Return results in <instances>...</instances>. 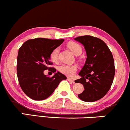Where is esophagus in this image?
Returning a JSON list of instances; mask_svg holds the SVG:
<instances>
[{
    "label": "esophagus",
    "mask_w": 130,
    "mask_h": 130,
    "mask_svg": "<svg viewBox=\"0 0 130 130\" xmlns=\"http://www.w3.org/2000/svg\"><path fill=\"white\" fill-rule=\"evenodd\" d=\"M68 80L69 81V82H72V83H75L74 80H73V79L71 78H68Z\"/></svg>",
    "instance_id": "34e87169"
}]
</instances>
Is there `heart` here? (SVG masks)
Segmentation results:
<instances>
[{
  "mask_svg": "<svg viewBox=\"0 0 130 130\" xmlns=\"http://www.w3.org/2000/svg\"><path fill=\"white\" fill-rule=\"evenodd\" d=\"M68 46L69 48V49L72 52V53L75 55L81 54V53H82V48L80 44L76 43V42H71L68 44ZM59 50H60L59 47H56L50 53V59L53 62H56L58 61ZM77 70V66L76 64H61L58 67V71L61 73L67 76H69V77H72L75 74V73L76 72Z\"/></svg>",
  "mask_w": 130,
  "mask_h": 130,
  "instance_id": "1",
  "label": "heart"
}]
</instances>
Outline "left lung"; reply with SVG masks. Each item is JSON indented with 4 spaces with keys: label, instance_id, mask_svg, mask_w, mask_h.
<instances>
[{
    "label": "left lung",
    "instance_id": "obj_1",
    "mask_svg": "<svg viewBox=\"0 0 130 130\" xmlns=\"http://www.w3.org/2000/svg\"><path fill=\"white\" fill-rule=\"evenodd\" d=\"M74 39L83 44L87 56L78 74L81 78L75 81L83 85L85 89L78 97L84 102L97 101L106 95L113 82L115 67L112 53L99 38L86 35Z\"/></svg>",
    "mask_w": 130,
    "mask_h": 130
}]
</instances>
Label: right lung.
Wrapping results in <instances>:
<instances>
[{
	"mask_svg": "<svg viewBox=\"0 0 130 130\" xmlns=\"http://www.w3.org/2000/svg\"><path fill=\"white\" fill-rule=\"evenodd\" d=\"M64 39L36 38L25 41L20 47L17 58V75L21 89L30 99L42 100L48 98L66 77L52 68L55 73L50 78L44 71L50 69V53Z\"/></svg>",
	"mask_w": 130,
	"mask_h": 130,
	"instance_id": "right-lung-1",
	"label": "right lung"
}]
</instances>
